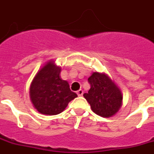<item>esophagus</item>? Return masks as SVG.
I'll use <instances>...</instances> for the list:
<instances>
[{
    "mask_svg": "<svg viewBox=\"0 0 154 154\" xmlns=\"http://www.w3.org/2000/svg\"><path fill=\"white\" fill-rule=\"evenodd\" d=\"M77 95L79 96V97H81V96H82V95H83V93H84L83 90H82V89H79L77 92Z\"/></svg>",
    "mask_w": 154,
    "mask_h": 154,
    "instance_id": "esophagus-1",
    "label": "esophagus"
}]
</instances>
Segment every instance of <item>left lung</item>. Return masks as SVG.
I'll use <instances>...</instances> for the list:
<instances>
[{
    "label": "left lung",
    "mask_w": 154,
    "mask_h": 154,
    "mask_svg": "<svg viewBox=\"0 0 154 154\" xmlns=\"http://www.w3.org/2000/svg\"><path fill=\"white\" fill-rule=\"evenodd\" d=\"M91 88L84 93L93 112L102 117H110L118 112L122 105L120 90L105 74L92 73L88 79Z\"/></svg>",
    "instance_id": "8db88e82"
}]
</instances>
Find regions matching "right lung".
<instances>
[{
	"mask_svg": "<svg viewBox=\"0 0 154 154\" xmlns=\"http://www.w3.org/2000/svg\"><path fill=\"white\" fill-rule=\"evenodd\" d=\"M61 69L51 62L43 66L34 78L30 88L31 100L38 112L44 115H57L77 97L69 85L60 77Z\"/></svg>",
	"mask_w": 154,
	"mask_h": 154,
	"instance_id": "1",
	"label": "right lung"
}]
</instances>
